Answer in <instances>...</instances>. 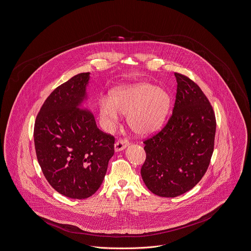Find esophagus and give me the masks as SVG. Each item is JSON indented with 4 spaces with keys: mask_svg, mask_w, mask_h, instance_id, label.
<instances>
[{
    "mask_svg": "<svg viewBox=\"0 0 251 251\" xmlns=\"http://www.w3.org/2000/svg\"><path fill=\"white\" fill-rule=\"evenodd\" d=\"M129 145V140L128 139H119L115 142L114 144V151L115 152H119L122 151L123 149H125L127 146Z\"/></svg>",
    "mask_w": 251,
    "mask_h": 251,
    "instance_id": "1",
    "label": "esophagus"
}]
</instances>
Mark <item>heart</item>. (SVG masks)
<instances>
[{
	"instance_id": "obj_1",
	"label": "heart",
	"mask_w": 251,
	"mask_h": 251,
	"mask_svg": "<svg viewBox=\"0 0 251 251\" xmlns=\"http://www.w3.org/2000/svg\"><path fill=\"white\" fill-rule=\"evenodd\" d=\"M170 107V97L163 88L140 84L114 90L110 99L99 103L100 116L110 124L119 120V113L128 114V124L139 135L156 131L164 122Z\"/></svg>"
}]
</instances>
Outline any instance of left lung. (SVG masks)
I'll list each match as a JSON object with an SVG mask.
<instances>
[{
	"instance_id": "obj_1",
	"label": "left lung",
	"mask_w": 251,
	"mask_h": 251,
	"mask_svg": "<svg viewBox=\"0 0 251 251\" xmlns=\"http://www.w3.org/2000/svg\"><path fill=\"white\" fill-rule=\"evenodd\" d=\"M174 75L172 115L162 131L143 142L146 160L140 170L148 190L163 197L183 195L202 179L213 155L217 126L200 87L182 74Z\"/></svg>"
}]
</instances>
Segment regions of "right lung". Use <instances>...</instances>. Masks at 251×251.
I'll return each mask as SVG.
<instances>
[{
	"label": "right lung",
	"mask_w": 251,
	"mask_h": 251,
	"mask_svg": "<svg viewBox=\"0 0 251 251\" xmlns=\"http://www.w3.org/2000/svg\"><path fill=\"white\" fill-rule=\"evenodd\" d=\"M90 73H81L49 95L36 116L34 147L41 170L60 195L84 199L100 188L114 138L97 128L84 104Z\"/></svg>",
	"instance_id": "1"
}]
</instances>
